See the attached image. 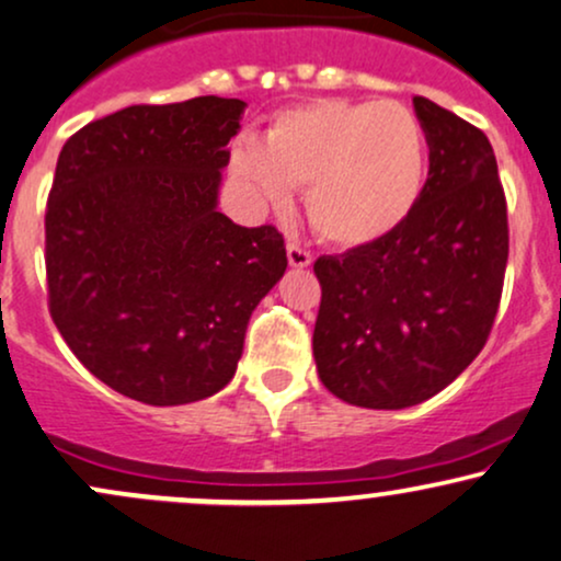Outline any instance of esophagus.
<instances>
[{
	"label": "esophagus",
	"mask_w": 561,
	"mask_h": 561,
	"mask_svg": "<svg viewBox=\"0 0 561 561\" xmlns=\"http://www.w3.org/2000/svg\"><path fill=\"white\" fill-rule=\"evenodd\" d=\"M287 261L293 268H306L313 263V255L302 245H298V242H287Z\"/></svg>",
	"instance_id": "obj_1"
}]
</instances>
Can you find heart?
<instances>
[{
	"mask_svg": "<svg viewBox=\"0 0 561 561\" xmlns=\"http://www.w3.org/2000/svg\"><path fill=\"white\" fill-rule=\"evenodd\" d=\"M232 172L272 206L285 204L287 185L302 187L316 234L360 248L413 214L426 187L428 144L397 101L316 99L276 114L263 146L234 148Z\"/></svg>",
	"mask_w": 561,
	"mask_h": 561,
	"instance_id": "1",
	"label": "heart"
}]
</instances>
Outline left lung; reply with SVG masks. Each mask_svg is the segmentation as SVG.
Here are the masks:
<instances>
[{
	"label": "left lung",
	"mask_w": 561,
	"mask_h": 561,
	"mask_svg": "<svg viewBox=\"0 0 561 561\" xmlns=\"http://www.w3.org/2000/svg\"><path fill=\"white\" fill-rule=\"evenodd\" d=\"M413 104L428 144L413 214L387 238L313 263L319 379L370 410L428 400L476 360L507 272V198L489 138L434 101Z\"/></svg>",
	"instance_id": "obj_1"
}]
</instances>
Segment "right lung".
Instances as JSON below:
<instances>
[{"instance_id": "1", "label": "right lung", "mask_w": 561, "mask_h": 561, "mask_svg": "<svg viewBox=\"0 0 561 561\" xmlns=\"http://www.w3.org/2000/svg\"><path fill=\"white\" fill-rule=\"evenodd\" d=\"M245 101L135 104L67 138L46 201V295L67 347L146 404L234 376L248 319L287 268L272 225L216 211Z\"/></svg>"}]
</instances>
